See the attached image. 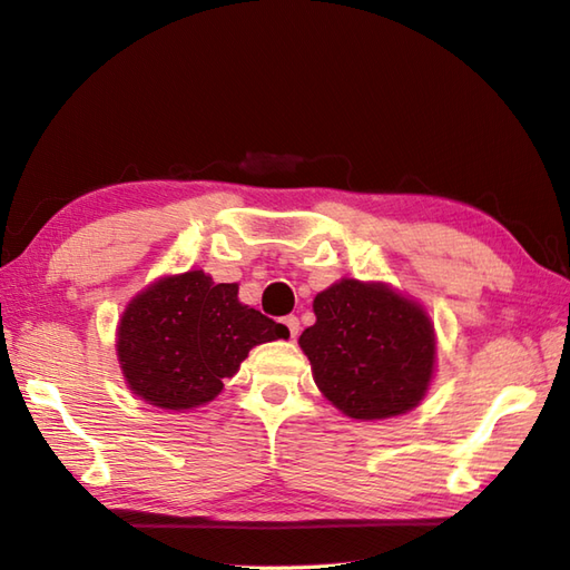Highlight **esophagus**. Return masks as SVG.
<instances>
[{"label":"esophagus","instance_id":"34e87169","mask_svg":"<svg viewBox=\"0 0 570 570\" xmlns=\"http://www.w3.org/2000/svg\"><path fill=\"white\" fill-rule=\"evenodd\" d=\"M282 323L286 325V330H288V334H291V340H296L298 337V330H301V323H298V317L296 315H286Z\"/></svg>","mask_w":570,"mask_h":570}]
</instances>
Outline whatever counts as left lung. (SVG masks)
I'll return each mask as SVG.
<instances>
[{
	"instance_id": "left-lung-1",
	"label": "left lung",
	"mask_w": 570,
	"mask_h": 570,
	"mask_svg": "<svg viewBox=\"0 0 570 570\" xmlns=\"http://www.w3.org/2000/svg\"><path fill=\"white\" fill-rule=\"evenodd\" d=\"M315 325L303 330L317 387L361 421L410 412L424 400L435 340L421 305L381 284L342 279L313 301Z\"/></svg>"
}]
</instances>
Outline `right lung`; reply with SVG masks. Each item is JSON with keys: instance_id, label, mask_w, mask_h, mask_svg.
Wrapping results in <instances>:
<instances>
[{"instance_id": "obj_1", "label": "right lung", "mask_w": 570, "mask_h": 570, "mask_svg": "<svg viewBox=\"0 0 570 570\" xmlns=\"http://www.w3.org/2000/svg\"><path fill=\"white\" fill-rule=\"evenodd\" d=\"M286 337V325L238 301V284H214L195 269L127 305L118 356L135 395L180 412L212 402L253 346Z\"/></svg>"}]
</instances>
